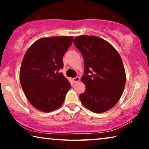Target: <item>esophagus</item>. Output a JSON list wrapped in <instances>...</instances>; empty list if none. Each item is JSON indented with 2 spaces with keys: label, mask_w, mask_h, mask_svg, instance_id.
Returning <instances> with one entry per match:
<instances>
[{
  "label": "esophagus",
  "mask_w": 149,
  "mask_h": 149,
  "mask_svg": "<svg viewBox=\"0 0 149 149\" xmlns=\"http://www.w3.org/2000/svg\"><path fill=\"white\" fill-rule=\"evenodd\" d=\"M72 80H73V81H74V83H77L80 81V77H74V78H73Z\"/></svg>",
  "instance_id": "1"
}]
</instances>
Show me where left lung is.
I'll return each mask as SVG.
<instances>
[{
  "instance_id": "obj_1",
  "label": "left lung",
  "mask_w": 149,
  "mask_h": 149,
  "mask_svg": "<svg viewBox=\"0 0 149 149\" xmlns=\"http://www.w3.org/2000/svg\"><path fill=\"white\" fill-rule=\"evenodd\" d=\"M73 43L84 59L81 81L85 92L79 95L83 106L93 113L112 109L123 92L126 76L121 56L113 45L95 36H78Z\"/></svg>"
}]
</instances>
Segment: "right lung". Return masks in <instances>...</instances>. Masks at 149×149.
Wrapping results in <instances>:
<instances>
[{"instance_id": "add662e5", "label": "right lung", "mask_w": 149, "mask_h": 149, "mask_svg": "<svg viewBox=\"0 0 149 149\" xmlns=\"http://www.w3.org/2000/svg\"><path fill=\"white\" fill-rule=\"evenodd\" d=\"M72 36L40 38L26 51L19 80L30 103L42 112L58 109L64 103L70 83L62 73L63 56L72 42Z\"/></svg>"}]
</instances>
